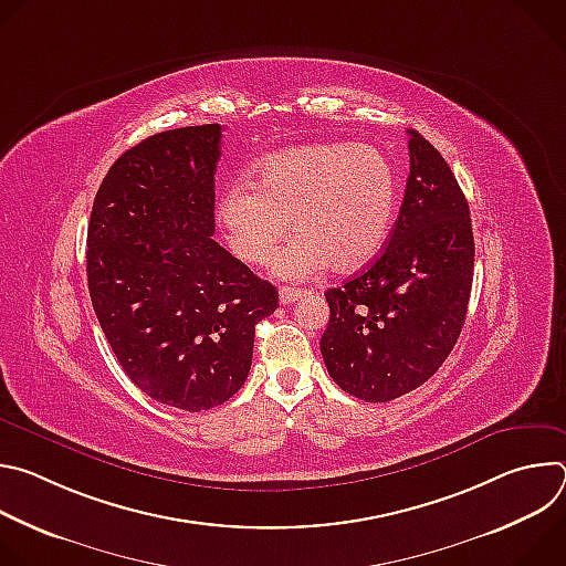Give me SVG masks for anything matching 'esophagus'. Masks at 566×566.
I'll list each match as a JSON object with an SVG mask.
<instances>
[{
    "mask_svg": "<svg viewBox=\"0 0 566 566\" xmlns=\"http://www.w3.org/2000/svg\"><path fill=\"white\" fill-rule=\"evenodd\" d=\"M302 295H306V291H302V289H291V286H282V289H280V304H293V302L300 300Z\"/></svg>",
    "mask_w": 566,
    "mask_h": 566,
    "instance_id": "1",
    "label": "esophagus"
}]
</instances>
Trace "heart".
Listing matches in <instances>:
<instances>
[{"mask_svg":"<svg viewBox=\"0 0 566 566\" xmlns=\"http://www.w3.org/2000/svg\"><path fill=\"white\" fill-rule=\"evenodd\" d=\"M398 210V177L376 147L315 143L275 151L253 166L251 184H230L217 221L230 251L264 262L289 232L269 269L280 280H306L332 266L352 273L387 244Z\"/></svg>","mask_w":566,"mask_h":566,"instance_id":"obj_1","label":"heart"}]
</instances>
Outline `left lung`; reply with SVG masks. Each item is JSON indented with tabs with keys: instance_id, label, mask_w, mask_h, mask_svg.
Masks as SVG:
<instances>
[{
	"instance_id": "1",
	"label": "left lung",
	"mask_w": 566,
	"mask_h": 566,
	"mask_svg": "<svg viewBox=\"0 0 566 566\" xmlns=\"http://www.w3.org/2000/svg\"><path fill=\"white\" fill-rule=\"evenodd\" d=\"M410 136V177L382 253L325 293L319 352L347 394L387 402L421 387L465 322L474 239L468 201L439 149Z\"/></svg>"
}]
</instances>
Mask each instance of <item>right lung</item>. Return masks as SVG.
Instances as JSON below:
<instances>
[{"label":"right lung","mask_w":566,"mask_h":566,"mask_svg":"<svg viewBox=\"0 0 566 566\" xmlns=\"http://www.w3.org/2000/svg\"><path fill=\"white\" fill-rule=\"evenodd\" d=\"M221 125L154 134L103 179L87 230V282L129 380L203 412L247 382L258 322L277 289L212 239Z\"/></svg>","instance_id":"add662e5"}]
</instances>
